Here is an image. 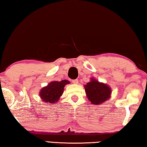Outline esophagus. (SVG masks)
I'll return each mask as SVG.
<instances>
[{
  "label": "esophagus",
  "mask_w": 147,
  "mask_h": 147,
  "mask_svg": "<svg viewBox=\"0 0 147 147\" xmlns=\"http://www.w3.org/2000/svg\"><path fill=\"white\" fill-rule=\"evenodd\" d=\"M72 82H73L74 84H78V80L77 79L73 80H72Z\"/></svg>",
  "instance_id": "1"
}]
</instances>
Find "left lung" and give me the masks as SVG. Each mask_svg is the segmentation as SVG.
<instances>
[{"instance_id": "left-lung-1", "label": "left lung", "mask_w": 147, "mask_h": 147, "mask_svg": "<svg viewBox=\"0 0 147 147\" xmlns=\"http://www.w3.org/2000/svg\"><path fill=\"white\" fill-rule=\"evenodd\" d=\"M84 88L88 100L94 105H100L111 97V88L94 78H91V82L84 86Z\"/></svg>"}]
</instances>
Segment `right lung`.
<instances>
[{
	"mask_svg": "<svg viewBox=\"0 0 147 147\" xmlns=\"http://www.w3.org/2000/svg\"><path fill=\"white\" fill-rule=\"evenodd\" d=\"M69 83V81L67 80L51 82L41 89L39 96L42 100L47 104L56 103L63 93L65 86Z\"/></svg>",
	"mask_w": 147,
	"mask_h": 147,
	"instance_id": "obj_1",
	"label": "right lung"
}]
</instances>
